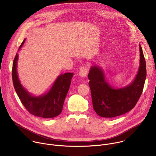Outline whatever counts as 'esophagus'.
<instances>
[{"label":"esophagus","mask_w":156,"mask_h":156,"mask_svg":"<svg viewBox=\"0 0 156 156\" xmlns=\"http://www.w3.org/2000/svg\"><path fill=\"white\" fill-rule=\"evenodd\" d=\"M89 71V69L87 66H83L80 69V71H79V75L81 76V77H85L87 75V73H88Z\"/></svg>","instance_id":"1"}]
</instances>
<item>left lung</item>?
Here are the masks:
<instances>
[{
  "instance_id": "left-lung-1",
  "label": "left lung",
  "mask_w": 156,
  "mask_h": 156,
  "mask_svg": "<svg viewBox=\"0 0 156 156\" xmlns=\"http://www.w3.org/2000/svg\"><path fill=\"white\" fill-rule=\"evenodd\" d=\"M140 63L138 72L129 85L115 89L105 80L102 70L93 65L88 74L93 106L96 114L106 118H112L123 115L138 102L143 90L146 77V61L141 46L140 44Z\"/></svg>"
}]
</instances>
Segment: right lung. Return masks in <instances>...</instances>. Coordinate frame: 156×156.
Masks as SVG:
<instances>
[{"label": "right lung", "instance_id": "obj_1", "mask_svg": "<svg viewBox=\"0 0 156 156\" xmlns=\"http://www.w3.org/2000/svg\"><path fill=\"white\" fill-rule=\"evenodd\" d=\"M25 41V39L21 43L19 49ZM18 58L16 54L12 66V80L15 91L21 103L30 114L35 116L46 119L58 116L62 111L73 73H66L59 75L47 94L33 96L22 86L18 79L16 71Z\"/></svg>", "mask_w": 156, "mask_h": 156}]
</instances>
